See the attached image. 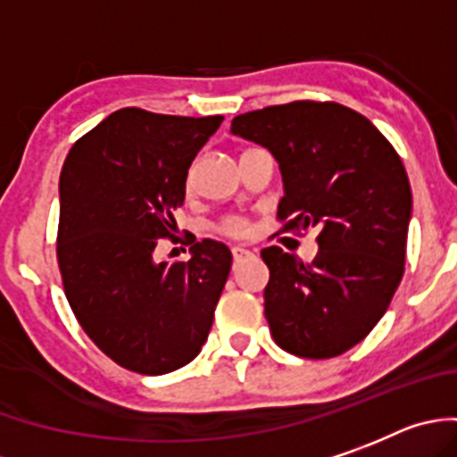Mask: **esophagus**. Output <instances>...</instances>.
Wrapping results in <instances>:
<instances>
[{
	"mask_svg": "<svg viewBox=\"0 0 457 457\" xmlns=\"http://www.w3.org/2000/svg\"><path fill=\"white\" fill-rule=\"evenodd\" d=\"M248 254H250V250H245V248H232L234 262H241V259L248 257Z\"/></svg>",
	"mask_w": 457,
	"mask_h": 457,
	"instance_id": "obj_1",
	"label": "esophagus"
}]
</instances>
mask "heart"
<instances>
[{
    "instance_id": "b5f03b06",
    "label": "heart",
    "mask_w": 457,
    "mask_h": 457,
    "mask_svg": "<svg viewBox=\"0 0 457 457\" xmlns=\"http://www.w3.org/2000/svg\"><path fill=\"white\" fill-rule=\"evenodd\" d=\"M187 188H191V179L187 182ZM220 232L228 234V237H245L248 234V223L241 219H228L220 223Z\"/></svg>"
}]
</instances>
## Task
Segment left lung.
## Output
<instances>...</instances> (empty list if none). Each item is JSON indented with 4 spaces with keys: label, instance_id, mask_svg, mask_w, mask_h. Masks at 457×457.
Returning <instances> with one entry per match:
<instances>
[{
    "label": "left lung",
    "instance_id": "1",
    "mask_svg": "<svg viewBox=\"0 0 457 457\" xmlns=\"http://www.w3.org/2000/svg\"><path fill=\"white\" fill-rule=\"evenodd\" d=\"M232 134L278 159L282 229L319 228L310 264L278 245L262 250L275 344L310 360L346 353L387 312L405 270L412 191L401 157L369 118L337 102L248 111Z\"/></svg>",
    "mask_w": 457,
    "mask_h": 457
}]
</instances>
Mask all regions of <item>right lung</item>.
I'll list each match as a JSON object with an SVG mask.
<instances>
[{
	"mask_svg": "<svg viewBox=\"0 0 457 457\" xmlns=\"http://www.w3.org/2000/svg\"><path fill=\"white\" fill-rule=\"evenodd\" d=\"M223 116L113 111L68 152L61 172L56 259L70 307L106 357L162 376L198 355L213 323L232 253L191 245L188 262H159L178 229L187 175ZM195 241V237H193Z\"/></svg>",
	"mask_w": 457,
	"mask_h": 457,
	"instance_id": "1",
	"label": "right lung"
}]
</instances>
